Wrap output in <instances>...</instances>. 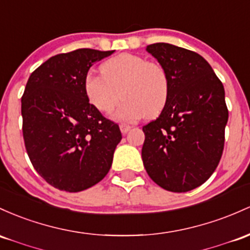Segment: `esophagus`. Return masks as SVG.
<instances>
[{"label":"esophagus","instance_id":"obj_1","mask_svg":"<svg viewBox=\"0 0 250 250\" xmlns=\"http://www.w3.org/2000/svg\"><path fill=\"white\" fill-rule=\"evenodd\" d=\"M130 125H120V129H121V131H122V134H127L128 131L130 130Z\"/></svg>","mask_w":250,"mask_h":250}]
</instances>
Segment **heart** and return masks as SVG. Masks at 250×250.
Segmentation results:
<instances>
[{
    "instance_id": "b5f03b06",
    "label": "heart",
    "mask_w": 250,
    "mask_h": 250,
    "mask_svg": "<svg viewBox=\"0 0 250 250\" xmlns=\"http://www.w3.org/2000/svg\"><path fill=\"white\" fill-rule=\"evenodd\" d=\"M100 70L102 76L87 75L83 83L85 96L96 110L110 114L125 98L115 117L134 122L155 116L165 108L171 83L166 68L159 62L122 53L104 62Z\"/></svg>"
}]
</instances>
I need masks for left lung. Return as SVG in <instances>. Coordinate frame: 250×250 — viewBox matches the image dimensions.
<instances>
[{
  "label": "left lung",
  "mask_w": 250,
  "mask_h": 250,
  "mask_svg": "<svg viewBox=\"0 0 250 250\" xmlns=\"http://www.w3.org/2000/svg\"><path fill=\"white\" fill-rule=\"evenodd\" d=\"M146 49L166 68L171 87L158 119L142 127L144 166L160 188L191 191L209 179L223 153L229 116L223 84L196 52L165 42Z\"/></svg>",
  "instance_id": "obj_1"
}]
</instances>
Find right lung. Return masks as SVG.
Segmentation results:
<instances>
[{
	"mask_svg": "<svg viewBox=\"0 0 250 250\" xmlns=\"http://www.w3.org/2000/svg\"><path fill=\"white\" fill-rule=\"evenodd\" d=\"M114 51L79 48L57 54L29 76L22 98V133L32 165L49 185L86 190L110 169L122 139L119 125L89 103L84 78Z\"/></svg>",
	"mask_w": 250,
	"mask_h": 250,
	"instance_id": "add662e5",
	"label": "right lung"
}]
</instances>
